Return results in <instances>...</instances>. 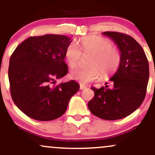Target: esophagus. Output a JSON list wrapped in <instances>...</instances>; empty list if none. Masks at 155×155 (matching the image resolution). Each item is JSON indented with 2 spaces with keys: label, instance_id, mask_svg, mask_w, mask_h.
Listing matches in <instances>:
<instances>
[{
  "label": "esophagus",
  "instance_id": "1",
  "mask_svg": "<svg viewBox=\"0 0 155 155\" xmlns=\"http://www.w3.org/2000/svg\"><path fill=\"white\" fill-rule=\"evenodd\" d=\"M79 88H80V90H84V89H86L87 87L84 86V85H83V84H80V87Z\"/></svg>",
  "mask_w": 155,
  "mask_h": 155
}]
</instances>
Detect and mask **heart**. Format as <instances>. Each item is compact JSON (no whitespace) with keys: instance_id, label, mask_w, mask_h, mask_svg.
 <instances>
[{"instance_id":"obj_1","label":"heart","mask_w":155,"mask_h":155,"mask_svg":"<svg viewBox=\"0 0 155 155\" xmlns=\"http://www.w3.org/2000/svg\"><path fill=\"white\" fill-rule=\"evenodd\" d=\"M82 54L91 55L88 61L89 68H77L73 69L70 73V77L72 79L82 84L98 79L101 74L104 77L111 75L118 69L122 59L119 48L114 46L109 39L98 35L83 38L80 41V48L75 43H71L68 46L65 58L69 66H77L82 58Z\"/></svg>"}]
</instances>
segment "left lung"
Returning a JSON list of instances; mask_svg holds the SVG:
<instances>
[{
  "label": "left lung",
  "mask_w": 155,
  "mask_h": 155,
  "mask_svg": "<svg viewBox=\"0 0 155 155\" xmlns=\"http://www.w3.org/2000/svg\"><path fill=\"white\" fill-rule=\"evenodd\" d=\"M103 34L117 44L122 59L116 74L110 79L111 87H92L95 95L89 101L88 108L92 114L103 120H120L136 111L144 100L149 62L141 46L133 37L119 32L107 31Z\"/></svg>",
  "instance_id": "left-lung-1"
}]
</instances>
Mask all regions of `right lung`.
Listing matches in <instances>:
<instances>
[{
	"instance_id": "obj_1",
	"label": "right lung",
	"mask_w": 155,
	"mask_h": 155,
	"mask_svg": "<svg viewBox=\"0 0 155 155\" xmlns=\"http://www.w3.org/2000/svg\"><path fill=\"white\" fill-rule=\"evenodd\" d=\"M71 42L63 35L32 36L12 53L8 67L11 95L28 117L39 121L61 117L79 90L74 80L55 84L68 71L64 58Z\"/></svg>"
}]
</instances>
